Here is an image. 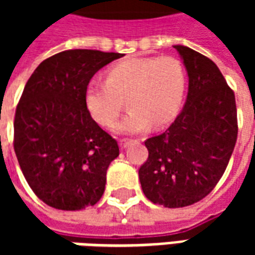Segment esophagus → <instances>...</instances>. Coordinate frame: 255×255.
<instances>
[{
  "label": "esophagus",
  "mask_w": 255,
  "mask_h": 255,
  "mask_svg": "<svg viewBox=\"0 0 255 255\" xmlns=\"http://www.w3.org/2000/svg\"><path fill=\"white\" fill-rule=\"evenodd\" d=\"M129 143H131V140H128V139H122V140H120V147H122V149H126Z\"/></svg>",
  "instance_id": "obj_1"
}]
</instances>
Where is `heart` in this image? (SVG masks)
Masks as SVG:
<instances>
[{
    "instance_id": "obj_1",
    "label": "heart",
    "mask_w": 255,
    "mask_h": 255,
    "mask_svg": "<svg viewBox=\"0 0 255 255\" xmlns=\"http://www.w3.org/2000/svg\"><path fill=\"white\" fill-rule=\"evenodd\" d=\"M186 93V73L175 57L131 58L113 65L106 80L91 79L84 89V106L95 122L111 127L127 102L129 112L115 132L132 135L175 120Z\"/></svg>"
}]
</instances>
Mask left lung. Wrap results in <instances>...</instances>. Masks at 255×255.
<instances>
[{
    "instance_id": "1",
    "label": "left lung",
    "mask_w": 255,
    "mask_h": 255,
    "mask_svg": "<svg viewBox=\"0 0 255 255\" xmlns=\"http://www.w3.org/2000/svg\"><path fill=\"white\" fill-rule=\"evenodd\" d=\"M173 47L187 71V100L165 132L144 142L149 158L139 168L146 198L172 209L198 202L216 187L238 138L235 94L219 67L190 47Z\"/></svg>"
}]
</instances>
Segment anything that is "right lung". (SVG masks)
Returning a JSON list of instances; mask_svg holds the SVG:
<instances>
[{
	"instance_id": "obj_1",
	"label": "right lung",
	"mask_w": 255,
	"mask_h": 255,
	"mask_svg": "<svg viewBox=\"0 0 255 255\" xmlns=\"http://www.w3.org/2000/svg\"><path fill=\"white\" fill-rule=\"evenodd\" d=\"M122 53L75 49L42 61L14 115V153L35 195L60 210L98 202L119 144L84 106L91 78Z\"/></svg>"
}]
</instances>
